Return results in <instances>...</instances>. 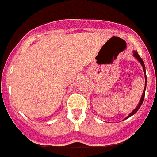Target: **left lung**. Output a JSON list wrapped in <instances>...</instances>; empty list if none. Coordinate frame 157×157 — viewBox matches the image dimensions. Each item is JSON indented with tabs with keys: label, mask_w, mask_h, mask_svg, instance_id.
I'll use <instances>...</instances> for the list:
<instances>
[{
	"label": "left lung",
	"mask_w": 157,
	"mask_h": 157,
	"mask_svg": "<svg viewBox=\"0 0 157 157\" xmlns=\"http://www.w3.org/2000/svg\"><path fill=\"white\" fill-rule=\"evenodd\" d=\"M134 56H135V58H137V59H138V61H139L140 63H141V66L143 67V71H144V72H145V64H144V62H143V60H142V59H141V58L140 57V56H139V55H138V52H136V51H134ZM145 89H144L143 94H142V96H141V100H140V102H139V104H138V107H137V108H136L135 109H134V111H133V112H131V113H130V114L129 115V116H127V117L126 118V119H127V118L130 117V116H133V115H134V114H135L136 112H138V109H140V107H141V105H142V103H143L144 98H145V88H146V80H147V79H146V75H145Z\"/></svg>",
	"instance_id": "left-lung-1"
}]
</instances>
